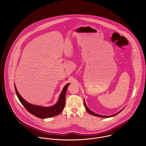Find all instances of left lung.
Listing matches in <instances>:
<instances>
[{"label": "left lung", "instance_id": "1", "mask_svg": "<svg viewBox=\"0 0 146 146\" xmlns=\"http://www.w3.org/2000/svg\"><path fill=\"white\" fill-rule=\"evenodd\" d=\"M84 107H85V108H86V110L87 111V112L89 113V114H90L91 115H94V116H98V117H106V118H107V117H112V116H115V115H117V114H119V113H120L122 110H123V109L120 111H119V113H117V114H115L114 115H111V116H103V115H99V114H96V113H94V112H93L92 111H91V110H90L87 107V106H86V103H85V102H84Z\"/></svg>", "mask_w": 146, "mask_h": 146}]
</instances>
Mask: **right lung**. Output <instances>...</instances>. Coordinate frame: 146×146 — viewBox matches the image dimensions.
<instances>
[{"mask_svg": "<svg viewBox=\"0 0 146 146\" xmlns=\"http://www.w3.org/2000/svg\"><path fill=\"white\" fill-rule=\"evenodd\" d=\"M69 84H68L64 86L59 96V99L58 102L54 106L50 107H44L38 106H35L29 103L26 100H23L22 97L19 94V92L17 91L15 84L14 86L16 95L20 102L23 105V107L26 108V109L29 113H30L31 114L41 119H46L55 116L61 113L65 107L66 92Z\"/></svg>", "mask_w": 146, "mask_h": 146, "instance_id": "add662e5", "label": "right lung"}]
</instances>
